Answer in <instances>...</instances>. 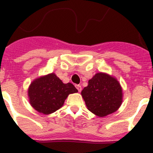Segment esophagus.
<instances>
[{"label": "esophagus", "mask_w": 153, "mask_h": 153, "mask_svg": "<svg viewBox=\"0 0 153 153\" xmlns=\"http://www.w3.org/2000/svg\"><path fill=\"white\" fill-rule=\"evenodd\" d=\"M76 89H77V90L79 92H80L81 90H82V87H81L80 85H79V84L76 85Z\"/></svg>", "instance_id": "esophagus-1"}]
</instances>
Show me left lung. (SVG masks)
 <instances>
[{"instance_id": "8db88e82", "label": "left lung", "mask_w": 153, "mask_h": 153, "mask_svg": "<svg viewBox=\"0 0 153 153\" xmlns=\"http://www.w3.org/2000/svg\"><path fill=\"white\" fill-rule=\"evenodd\" d=\"M86 107L100 117L114 113L122 103L123 92L120 83L114 77L98 73L81 92Z\"/></svg>"}]
</instances>
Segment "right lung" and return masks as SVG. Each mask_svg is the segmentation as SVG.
Listing matches in <instances>:
<instances>
[{
  "label": "right lung",
  "mask_w": 153,
  "mask_h": 153,
  "mask_svg": "<svg viewBox=\"0 0 153 153\" xmlns=\"http://www.w3.org/2000/svg\"><path fill=\"white\" fill-rule=\"evenodd\" d=\"M78 90L72 83H63L54 74L37 78L28 90L30 102L36 111L51 114L60 109L70 93Z\"/></svg>",
  "instance_id": "1"
}]
</instances>
